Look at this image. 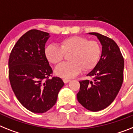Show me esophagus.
Listing matches in <instances>:
<instances>
[{
	"label": "esophagus",
	"mask_w": 133,
	"mask_h": 133,
	"mask_svg": "<svg viewBox=\"0 0 133 133\" xmlns=\"http://www.w3.org/2000/svg\"><path fill=\"white\" fill-rule=\"evenodd\" d=\"M70 81H71V80L69 79H66V78L63 79V82H64V83H65V84H67V83H69Z\"/></svg>",
	"instance_id": "34e87169"
}]
</instances>
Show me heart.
<instances>
[{
    "mask_svg": "<svg viewBox=\"0 0 133 133\" xmlns=\"http://www.w3.org/2000/svg\"><path fill=\"white\" fill-rule=\"evenodd\" d=\"M71 62H63L55 69V73L61 77L71 78L76 76L84 69L90 71L99 62L101 47L98 41H89L80 36H72L62 39L60 47L56 44L48 45L45 49V55L50 63L58 64L69 54Z\"/></svg>",
    "mask_w": 133,
    "mask_h": 133,
    "instance_id": "obj_1",
    "label": "heart"
}]
</instances>
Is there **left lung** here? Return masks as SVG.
Masks as SVG:
<instances>
[{
    "label": "left lung",
    "mask_w": 133,
    "mask_h": 133,
    "mask_svg": "<svg viewBox=\"0 0 133 133\" xmlns=\"http://www.w3.org/2000/svg\"><path fill=\"white\" fill-rule=\"evenodd\" d=\"M95 35L102 45L101 56L97 65L87 75L93 81H80L77 98L81 105L91 111L107 107L116 98L123 82L124 58L119 47L110 38L97 32Z\"/></svg>",
    "instance_id": "left-lung-1"
}]
</instances>
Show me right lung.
Segmentation results:
<instances>
[{
  "mask_svg": "<svg viewBox=\"0 0 133 133\" xmlns=\"http://www.w3.org/2000/svg\"><path fill=\"white\" fill-rule=\"evenodd\" d=\"M49 34L30 30L14 45L9 59V78L12 90L22 105L41 114L56 104L64 82L58 77L49 79L52 69L45 55Z\"/></svg>",
  "mask_w": 133,
  "mask_h": 133,
  "instance_id": "1",
  "label": "right lung"
}]
</instances>
